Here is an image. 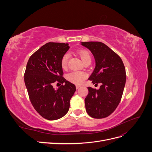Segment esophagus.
Masks as SVG:
<instances>
[{"mask_svg": "<svg viewBox=\"0 0 152 152\" xmlns=\"http://www.w3.org/2000/svg\"><path fill=\"white\" fill-rule=\"evenodd\" d=\"M80 85H76V88L77 89H79V88H80Z\"/></svg>", "mask_w": 152, "mask_h": 152, "instance_id": "34e87169", "label": "esophagus"}]
</instances>
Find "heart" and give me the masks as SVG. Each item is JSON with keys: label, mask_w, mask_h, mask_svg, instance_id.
Masks as SVG:
<instances>
[{"label": "heart", "mask_w": 152, "mask_h": 152, "mask_svg": "<svg viewBox=\"0 0 152 152\" xmlns=\"http://www.w3.org/2000/svg\"><path fill=\"white\" fill-rule=\"evenodd\" d=\"M77 54L79 55L82 61L84 63L91 61V54L87 50L84 49L79 50L77 51ZM69 58H70V55L68 53H65L61 59V66L63 68L65 69L67 67ZM86 77V73L84 72L73 71L69 73L67 75V79L73 84H80L83 82Z\"/></svg>", "instance_id": "obj_1"}]
</instances>
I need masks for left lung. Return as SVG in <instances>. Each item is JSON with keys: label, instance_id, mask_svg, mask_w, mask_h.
<instances>
[{"label": "left lung", "instance_id": "left-lung-1", "mask_svg": "<svg viewBox=\"0 0 152 152\" xmlns=\"http://www.w3.org/2000/svg\"><path fill=\"white\" fill-rule=\"evenodd\" d=\"M93 54L96 66L89 77L99 89L88 87L89 93L85 98L87 113L94 118L109 116L120 103L126 81L123 61L115 53L101 42H82Z\"/></svg>", "mask_w": 152, "mask_h": 152}]
</instances>
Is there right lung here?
Listing matches in <instances>:
<instances>
[{"mask_svg":"<svg viewBox=\"0 0 152 152\" xmlns=\"http://www.w3.org/2000/svg\"><path fill=\"white\" fill-rule=\"evenodd\" d=\"M69 48L68 44L48 42L31 55L26 65L24 79L31 103L49 121L65 115L76 91L75 86L63 77L61 59ZM56 81L65 85L55 90L52 86Z\"/></svg>","mask_w":152,"mask_h":152,"instance_id":"1","label":"right lung"}]
</instances>
